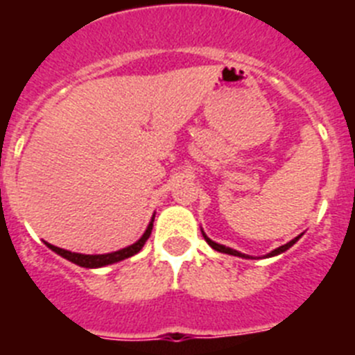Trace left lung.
I'll use <instances>...</instances> for the list:
<instances>
[{
    "instance_id": "left-lung-1",
    "label": "left lung",
    "mask_w": 355,
    "mask_h": 355,
    "mask_svg": "<svg viewBox=\"0 0 355 355\" xmlns=\"http://www.w3.org/2000/svg\"><path fill=\"white\" fill-rule=\"evenodd\" d=\"M200 231H202V229H200ZM202 236H205V240L208 241V245L211 247V249L218 250V252L231 254V256H238V258H247V259L250 258V256H247V254H241V252H238V250H234V249H229V247H225V245H220V243H216V241L209 240V238L206 236V234H205V231H202ZM300 236H302V234H299V236H297V238H293V240H291V241H288L286 245H281V247H277V249H275V250H272V252H268V254H266V258H272V256H277V254H281V252H284V250H288V249H290L291 245H293L295 241L299 240Z\"/></svg>"
}]
</instances>
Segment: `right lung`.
<instances>
[{
	"instance_id": "add662e5",
	"label": "right lung",
	"mask_w": 355,
	"mask_h": 355,
	"mask_svg": "<svg viewBox=\"0 0 355 355\" xmlns=\"http://www.w3.org/2000/svg\"><path fill=\"white\" fill-rule=\"evenodd\" d=\"M153 222H155V215H153V218H150L149 225H147V229H146V233L142 234V238H140L139 241H135L133 245L126 247V249L115 250V252H108V254L71 252V250H65V249H60V247L51 245V243H48V241H44V243H46V245H48L53 252H56L58 256H62V258L69 259V261L74 263V265H80V266H83V268H99V266L112 265V263H117V261H122V259L131 258V256H135V254L139 252V250L144 247V243L147 241V238L150 236V231H153Z\"/></svg>"
}]
</instances>
